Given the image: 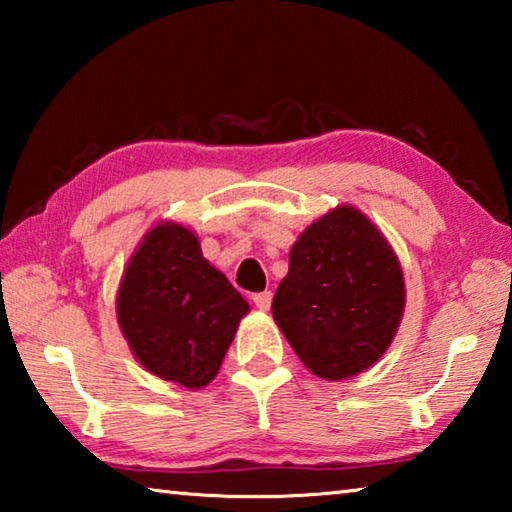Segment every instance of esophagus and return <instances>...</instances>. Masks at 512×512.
<instances>
[{
	"label": "esophagus",
	"instance_id": "34e87169",
	"mask_svg": "<svg viewBox=\"0 0 512 512\" xmlns=\"http://www.w3.org/2000/svg\"><path fill=\"white\" fill-rule=\"evenodd\" d=\"M271 300H273V293L271 291H262V293H255V296H253L255 307L262 309V311H266L268 307H271Z\"/></svg>",
	"mask_w": 512,
	"mask_h": 512
}]
</instances>
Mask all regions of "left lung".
I'll return each mask as SVG.
<instances>
[{
  "label": "left lung",
  "mask_w": 512,
  "mask_h": 512,
  "mask_svg": "<svg viewBox=\"0 0 512 512\" xmlns=\"http://www.w3.org/2000/svg\"><path fill=\"white\" fill-rule=\"evenodd\" d=\"M404 296L391 244L357 207L339 205L293 244L273 318L316 377L341 381L368 370L388 350Z\"/></svg>",
  "instance_id": "1"
}]
</instances>
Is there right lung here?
<instances>
[{
  "mask_svg": "<svg viewBox=\"0 0 512 512\" xmlns=\"http://www.w3.org/2000/svg\"><path fill=\"white\" fill-rule=\"evenodd\" d=\"M248 311L194 232L169 221L146 232L117 291V320L135 359L189 391L216 377Z\"/></svg>",
  "mask_w": 512,
  "mask_h": 512,
  "instance_id": "1",
  "label": "right lung"
}]
</instances>
